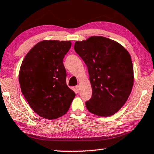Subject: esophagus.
I'll return each mask as SVG.
<instances>
[{
  "mask_svg": "<svg viewBox=\"0 0 154 154\" xmlns=\"http://www.w3.org/2000/svg\"><path fill=\"white\" fill-rule=\"evenodd\" d=\"M75 89H76L77 92H79V91H80V86H77L76 87H75Z\"/></svg>",
  "mask_w": 154,
  "mask_h": 154,
  "instance_id": "34e87169",
  "label": "esophagus"
}]
</instances>
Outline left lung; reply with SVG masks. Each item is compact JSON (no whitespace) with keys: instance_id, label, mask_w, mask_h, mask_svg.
Masks as SVG:
<instances>
[{"instance_id":"obj_1","label":"left lung","mask_w":154,"mask_h":154,"mask_svg":"<svg viewBox=\"0 0 154 154\" xmlns=\"http://www.w3.org/2000/svg\"><path fill=\"white\" fill-rule=\"evenodd\" d=\"M74 48L86 64L92 95L88 111L99 116L118 112L128 100L134 84L131 56L120 44L103 36L76 41Z\"/></svg>"}]
</instances>
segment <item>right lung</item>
Listing matches in <instances>:
<instances>
[{"mask_svg": "<svg viewBox=\"0 0 154 154\" xmlns=\"http://www.w3.org/2000/svg\"><path fill=\"white\" fill-rule=\"evenodd\" d=\"M70 47V41H41L22 62L19 83L23 94L36 114L48 120L64 115L75 97L66 85L63 64Z\"/></svg>", "mask_w": 154, "mask_h": 154, "instance_id": "1", "label": "right lung"}]
</instances>
